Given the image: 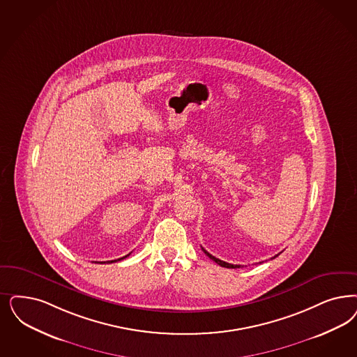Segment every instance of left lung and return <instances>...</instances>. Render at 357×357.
Wrapping results in <instances>:
<instances>
[{
	"label": "left lung",
	"instance_id": "1",
	"mask_svg": "<svg viewBox=\"0 0 357 357\" xmlns=\"http://www.w3.org/2000/svg\"><path fill=\"white\" fill-rule=\"evenodd\" d=\"M203 249V252L208 256L209 259H212V261H215L216 264H219L220 266H222V268H229V269H237V268H243L241 265H234V264H228V262H225V261H222V259H216V257H213L212 255H209L208 252L204 249V248H202ZM277 256H280V253L277 255ZM277 256H274V257H271V259H275ZM261 264V262H259Z\"/></svg>",
	"mask_w": 357,
	"mask_h": 357
}]
</instances>
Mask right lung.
Instances as JSON below:
<instances>
[{"label":"right lung","instance_id":"right-lung-1","mask_svg":"<svg viewBox=\"0 0 357 357\" xmlns=\"http://www.w3.org/2000/svg\"><path fill=\"white\" fill-rule=\"evenodd\" d=\"M129 255H130V253H129ZM129 255H126V256H123V257H121V259H112V261H109V264H112V262H116V261H121V259H126V257H128V256H129ZM101 264H102V262H101Z\"/></svg>","mask_w":357,"mask_h":357}]
</instances>
